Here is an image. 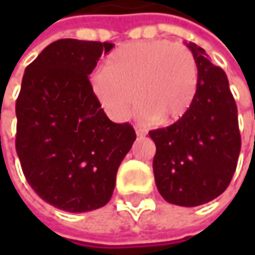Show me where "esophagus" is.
I'll list each match as a JSON object with an SVG mask.
<instances>
[{"label": "esophagus", "instance_id": "34e87169", "mask_svg": "<svg viewBox=\"0 0 255 255\" xmlns=\"http://www.w3.org/2000/svg\"><path fill=\"white\" fill-rule=\"evenodd\" d=\"M136 134H137V136H143L144 132H143V130H136Z\"/></svg>", "mask_w": 255, "mask_h": 255}]
</instances>
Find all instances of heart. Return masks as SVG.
Listing matches in <instances>:
<instances>
[{
    "label": "heart",
    "mask_w": 255,
    "mask_h": 255,
    "mask_svg": "<svg viewBox=\"0 0 255 255\" xmlns=\"http://www.w3.org/2000/svg\"><path fill=\"white\" fill-rule=\"evenodd\" d=\"M197 85L193 54L164 39L122 45L91 75L93 96L113 121L125 119L137 96L139 121L176 122L189 112Z\"/></svg>",
    "instance_id": "heart-1"
}]
</instances>
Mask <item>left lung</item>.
Returning a JSON list of instances; mask_svg holds the SVG:
<instances>
[{
    "label": "left lung",
    "instance_id": "obj_1",
    "mask_svg": "<svg viewBox=\"0 0 255 255\" xmlns=\"http://www.w3.org/2000/svg\"><path fill=\"white\" fill-rule=\"evenodd\" d=\"M186 45L199 71L194 101L181 119L149 136L156 144L153 173L159 193L167 203L196 207L229 187L241 137L227 75L211 64L203 48Z\"/></svg>",
    "mask_w": 255,
    "mask_h": 255
}]
</instances>
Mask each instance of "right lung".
Instances as JSON below:
<instances>
[{
  "label": "right lung",
  "mask_w": 255,
  "mask_h": 255,
  "mask_svg": "<svg viewBox=\"0 0 255 255\" xmlns=\"http://www.w3.org/2000/svg\"><path fill=\"white\" fill-rule=\"evenodd\" d=\"M113 46L58 39L25 69L15 105V149L29 186L59 210L103 207L136 139L130 123L105 115L88 79Z\"/></svg>",
  "instance_id": "obj_1"
}]
</instances>
